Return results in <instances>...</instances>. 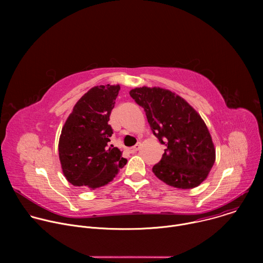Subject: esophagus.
Listing matches in <instances>:
<instances>
[{"mask_svg":"<svg viewBox=\"0 0 263 263\" xmlns=\"http://www.w3.org/2000/svg\"><path fill=\"white\" fill-rule=\"evenodd\" d=\"M139 148H140V142H138V143H136L134 146L130 147V148H129V152H130V153H136Z\"/></svg>","mask_w":263,"mask_h":263,"instance_id":"obj_1","label":"esophagus"}]
</instances>
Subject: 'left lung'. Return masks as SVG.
Segmentation results:
<instances>
[{
	"label": "left lung",
	"mask_w": 263,
	"mask_h": 263,
	"mask_svg": "<svg viewBox=\"0 0 263 263\" xmlns=\"http://www.w3.org/2000/svg\"><path fill=\"white\" fill-rule=\"evenodd\" d=\"M143 108L149 127L164 154L152 171L170 186L191 190L208 176L215 161V149L206 124L181 97L159 87H139L130 91Z\"/></svg>",
	"instance_id": "left-lung-1"
}]
</instances>
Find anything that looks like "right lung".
Wrapping results in <instances>:
<instances>
[{
  "mask_svg": "<svg viewBox=\"0 0 263 263\" xmlns=\"http://www.w3.org/2000/svg\"><path fill=\"white\" fill-rule=\"evenodd\" d=\"M120 85H99L74 105L59 139V159L63 174L73 186L97 189L110 182L127 159L109 144L114 134L108 124L119 96Z\"/></svg>",
  "mask_w": 263,
  "mask_h": 263,
  "instance_id": "1",
  "label": "right lung"
}]
</instances>
